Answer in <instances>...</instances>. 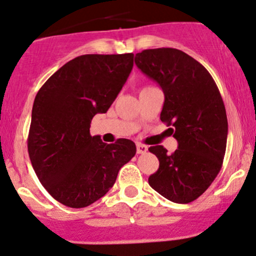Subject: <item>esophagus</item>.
<instances>
[{"label":"esophagus","mask_w":256,"mask_h":256,"mask_svg":"<svg viewBox=\"0 0 256 256\" xmlns=\"http://www.w3.org/2000/svg\"><path fill=\"white\" fill-rule=\"evenodd\" d=\"M148 151V146L144 144H140V142H138L136 144V152L138 154H145Z\"/></svg>","instance_id":"34e87169"}]
</instances>
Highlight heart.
I'll list each match as a JSON object with an SVG mask.
<instances>
[{"label":"heart","mask_w":256,"mask_h":256,"mask_svg":"<svg viewBox=\"0 0 256 256\" xmlns=\"http://www.w3.org/2000/svg\"><path fill=\"white\" fill-rule=\"evenodd\" d=\"M146 88H148V86H146Z\"/></svg>","instance_id":"obj_1"}]
</instances>
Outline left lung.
Listing matches in <instances>:
<instances>
[{"mask_svg":"<svg viewBox=\"0 0 256 256\" xmlns=\"http://www.w3.org/2000/svg\"><path fill=\"white\" fill-rule=\"evenodd\" d=\"M134 62L161 86L160 120L172 126L178 142L173 154L162 145L149 148L160 162L149 184L166 199L188 204L211 186L222 167L228 123L221 94L204 66L177 48L144 50Z\"/></svg>","mask_w":256,"mask_h":256,"instance_id":"left-lung-1","label":"left lung"}]
</instances>
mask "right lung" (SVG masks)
<instances>
[{"mask_svg":"<svg viewBox=\"0 0 256 256\" xmlns=\"http://www.w3.org/2000/svg\"><path fill=\"white\" fill-rule=\"evenodd\" d=\"M133 54H83L62 66L35 96L28 136L32 168L54 199L70 208L92 205L114 186L136 152L129 139L114 144L90 136L127 82Z\"/></svg>","mask_w":256,"mask_h":256,"instance_id":"1","label":"right lung"}]
</instances>
